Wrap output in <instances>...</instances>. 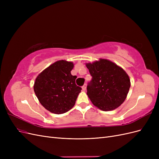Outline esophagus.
<instances>
[{
  "mask_svg": "<svg viewBox=\"0 0 159 159\" xmlns=\"http://www.w3.org/2000/svg\"><path fill=\"white\" fill-rule=\"evenodd\" d=\"M86 87H87V84H85L82 86V89H83L84 91H85V90H86Z\"/></svg>",
  "mask_w": 159,
  "mask_h": 159,
  "instance_id": "obj_1",
  "label": "esophagus"
}]
</instances>
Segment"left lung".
<instances>
[{"instance_id":"obj_1","label":"left lung","mask_w":159,"mask_h":159,"mask_svg":"<svg viewBox=\"0 0 159 159\" xmlns=\"http://www.w3.org/2000/svg\"><path fill=\"white\" fill-rule=\"evenodd\" d=\"M92 79L87 86V95L99 109L107 111L120 106L131 86L129 77L121 67L105 59L86 64Z\"/></svg>"}]
</instances>
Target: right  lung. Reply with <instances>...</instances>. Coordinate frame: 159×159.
I'll list each match as a JSON object with an SVG mask.
<instances>
[{
	"mask_svg": "<svg viewBox=\"0 0 159 159\" xmlns=\"http://www.w3.org/2000/svg\"><path fill=\"white\" fill-rule=\"evenodd\" d=\"M71 61L59 60L48 67L36 78L34 91L42 105L51 113L62 114L74 106L81 88L72 75Z\"/></svg>",
	"mask_w": 159,
	"mask_h": 159,
	"instance_id": "add662e5",
	"label": "right lung"
}]
</instances>
